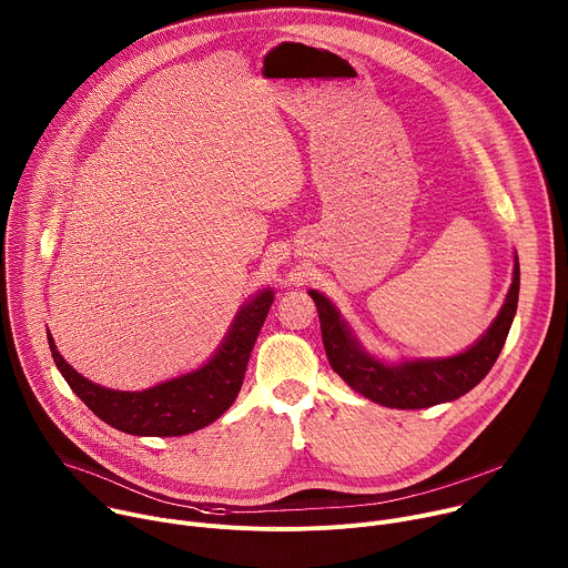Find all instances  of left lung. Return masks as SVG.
I'll return each instance as SVG.
<instances>
[{
    "label": "left lung",
    "mask_w": 568,
    "mask_h": 568,
    "mask_svg": "<svg viewBox=\"0 0 568 568\" xmlns=\"http://www.w3.org/2000/svg\"><path fill=\"white\" fill-rule=\"evenodd\" d=\"M310 296L316 303L328 362L351 388L390 409H427L465 395L495 366L517 312L519 261L515 256L513 285L488 333L465 353L440 359L384 364L364 351L339 310L326 296L316 290H310Z\"/></svg>",
    "instance_id": "obj_1"
}]
</instances>
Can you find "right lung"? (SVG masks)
<instances>
[{
    "label": "right lung",
    "mask_w": 568,
    "mask_h": 568,
    "mask_svg": "<svg viewBox=\"0 0 568 568\" xmlns=\"http://www.w3.org/2000/svg\"><path fill=\"white\" fill-rule=\"evenodd\" d=\"M272 303L274 292L261 290L240 307L220 348L204 366L145 390H114L90 382L64 362L51 333L47 337L58 371L103 423L132 436H186L217 420L237 397Z\"/></svg>",
    "instance_id": "right-lung-1"
}]
</instances>
